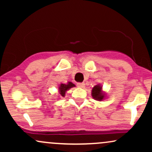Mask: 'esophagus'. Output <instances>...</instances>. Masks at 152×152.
Returning a JSON list of instances; mask_svg holds the SVG:
<instances>
[{
  "mask_svg": "<svg viewBox=\"0 0 152 152\" xmlns=\"http://www.w3.org/2000/svg\"><path fill=\"white\" fill-rule=\"evenodd\" d=\"M77 86L80 88H84L85 87V83H78Z\"/></svg>",
  "mask_w": 152,
  "mask_h": 152,
  "instance_id": "obj_1",
  "label": "esophagus"
}]
</instances>
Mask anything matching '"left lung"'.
<instances>
[{
    "mask_svg": "<svg viewBox=\"0 0 152 152\" xmlns=\"http://www.w3.org/2000/svg\"><path fill=\"white\" fill-rule=\"evenodd\" d=\"M102 88V87L99 85H96L94 87L93 89H92L91 94L94 99L97 101H102L104 98V94H103Z\"/></svg>",
    "mask_w": 152,
    "mask_h": 152,
    "instance_id": "1",
    "label": "left lung"
}]
</instances>
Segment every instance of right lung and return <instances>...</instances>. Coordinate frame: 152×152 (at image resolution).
<instances>
[{"instance_id": "1", "label": "right lung", "mask_w": 152, "mask_h": 152, "mask_svg": "<svg viewBox=\"0 0 152 152\" xmlns=\"http://www.w3.org/2000/svg\"><path fill=\"white\" fill-rule=\"evenodd\" d=\"M74 86H75V85L73 83H71V82H69L67 84H63V83H61L60 87H59V91H60V94L62 96H65L66 91L70 89L71 88H72V87H74Z\"/></svg>"}]
</instances>
